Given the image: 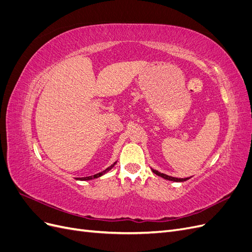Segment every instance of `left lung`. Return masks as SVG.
I'll return each mask as SVG.
<instances>
[{"label":"left lung","mask_w":252,"mask_h":252,"mask_svg":"<svg viewBox=\"0 0 252 252\" xmlns=\"http://www.w3.org/2000/svg\"><path fill=\"white\" fill-rule=\"evenodd\" d=\"M152 172H154L155 174L158 175V177H161L165 180H168V181H172V182H184V181H187L189 178H184V179H179V178H174V177H170V175H167V174H164V173H161L158 172V170L156 169H151Z\"/></svg>","instance_id":"1"}]
</instances>
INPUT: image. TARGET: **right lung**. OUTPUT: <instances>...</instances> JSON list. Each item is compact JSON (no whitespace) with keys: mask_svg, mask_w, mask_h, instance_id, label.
I'll list each match as a JSON object with an SVG mask.
<instances>
[{"mask_svg":"<svg viewBox=\"0 0 252 252\" xmlns=\"http://www.w3.org/2000/svg\"><path fill=\"white\" fill-rule=\"evenodd\" d=\"M117 164V162H114L111 166H109L108 168H106L105 170H103V171H101V172H98V173H95V174H94V175H90V177H85V178H80L79 180H81V181H89V180H94V179H96V178H100V177H102L103 174H105V173H107L109 170H111L112 168H113V166Z\"/></svg>","mask_w":252,"mask_h":252,"instance_id":"1","label":"right lung"}]
</instances>
